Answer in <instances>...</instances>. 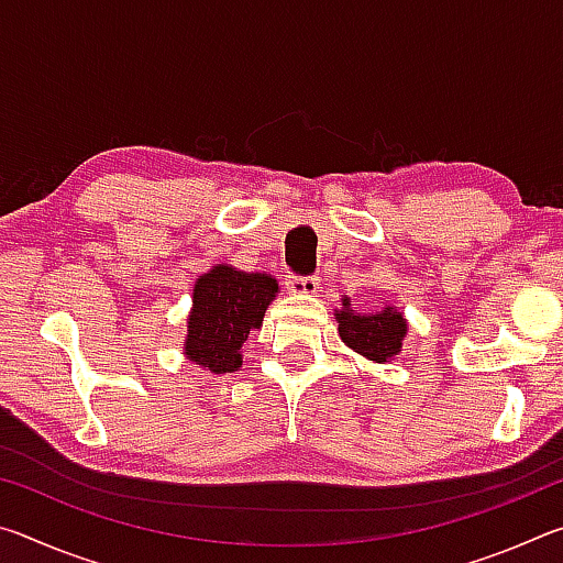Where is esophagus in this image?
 I'll return each instance as SVG.
<instances>
[{"label":"esophagus","instance_id":"esophagus-1","mask_svg":"<svg viewBox=\"0 0 563 563\" xmlns=\"http://www.w3.org/2000/svg\"><path fill=\"white\" fill-rule=\"evenodd\" d=\"M285 285H288V290L292 295H316L320 283L316 275H290V278L285 280Z\"/></svg>","mask_w":563,"mask_h":563}]
</instances>
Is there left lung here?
Masks as SVG:
<instances>
[{
    "label": "left lung",
    "instance_id": "obj_1",
    "mask_svg": "<svg viewBox=\"0 0 563 563\" xmlns=\"http://www.w3.org/2000/svg\"><path fill=\"white\" fill-rule=\"evenodd\" d=\"M338 332L342 342L362 357L375 362H389L399 350L407 335V320L402 312L387 308L375 312V316H362L350 308V298H342V310H335Z\"/></svg>",
    "mask_w": 563,
    "mask_h": 563
}]
</instances>
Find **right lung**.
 <instances>
[{"label":"right lung","instance_id":"1","mask_svg":"<svg viewBox=\"0 0 563 563\" xmlns=\"http://www.w3.org/2000/svg\"><path fill=\"white\" fill-rule=\"evenodd\" d=\"M275 295L278 283L265 273H243L221 263L198 275L184 355L213 375L235 373L243 362V342L263 325Z\"/></svg>","mask_w":563,"mask_h":563}]
</instances>
